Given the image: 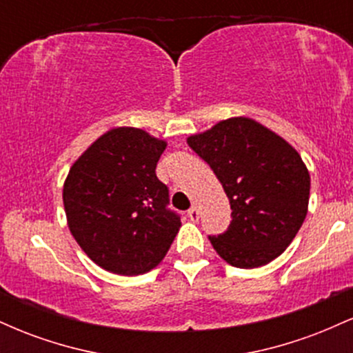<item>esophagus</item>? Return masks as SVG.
Segmentation results:
<instances>
[{"label":"esophagus","instance_id":"obj_1","mask_svg":"<svg viewBox=\"0 0 353 353\" xmlns=\"http://www.w3.org/2000/svg\"><path fill=\"white\" fill-rule=\"evenodd\" d=\"M188 216L192 222H197V221H199V210H197V208H190Z\"/></svg>","mask_w":353,"mask_h":353}]
</instances>
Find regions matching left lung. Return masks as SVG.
I'll use <instances>...</instances> for the list:
<instances>
[{
  "instance_id": "8db88e82",
  "label": "left lung",
  "mask_w": 353,
  "mask_h": 353,
  "mask_svg": "<svg viewBox=\"0 0 353 353\" xmlns=\"http://www.w3.org/2000/svg\"><path fill=\"white\" fill-rule=\"evenodd\" d=\"M228 194L232 221L209 236L216 252L239 269L269 264L289 247L307 216L310 176L299 152L250 117H230L188 137Z\"/></svg>"
}]
</instances>
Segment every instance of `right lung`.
I'll use <instances>...</instances> for the list:
<instances>
[{"mask_svg": "<svg viewBox=\"0 0 353 353\" xmlns=\"http://www.w3.org/2000/svg\"><path fill=\"white\" fill-rule=\"evenodd\" d=\"M165 141L114 128L71 165L63 202L72 237L108 272L141 275L168 254L181 228L169 189L156 176Z\"/></svg>", "mask_w": 353, "mask_h": 353, "instance_id": "right-lung-1", "label": "right lung"}]
</instances>
